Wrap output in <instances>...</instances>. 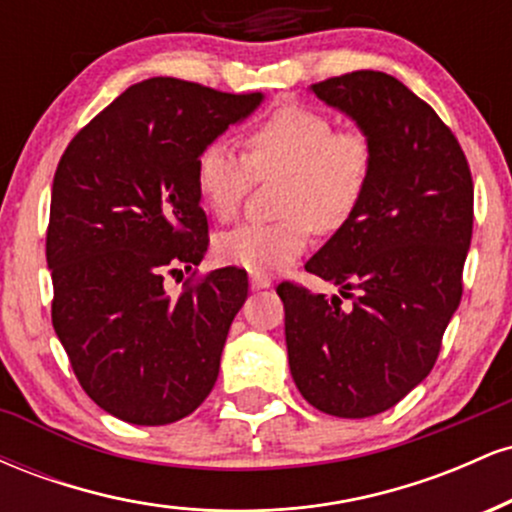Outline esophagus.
<instances>
[{
	"label": "esophagus",
	"mask_w": 512,
	"mask_h": 512,
	"mask_svg": "<svg viewBox=\"0 0 512 512\" xmlns=\"http://www.w3.org/2000/svg\"><path fill=\"white\" fill-rule=\"evenodd\" d=\"M269 286H272V279H267V276H260V274H252L250 276V289L252 291L269 289Z\"/></svg>",
	"instance_id": "esophagus-1"
}]
</instances>
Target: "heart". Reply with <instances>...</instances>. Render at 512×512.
Returning <instances> with one entry per match:
<instances>
[{"mask_svg": "<svg viewBox=\"0 0 512 512\" xmlns=\"http://www.w3.org/2000/svg\"><path fill=\"white\" fill-rule=\"evenodd\" d=\"M373 146L356 129H334L327 115L281 105L245 137V156L223 142L199 151L195 182L204 209L231 221L255 178L284 175L279 221L245 223L214 243L219 262L250 274H272L296 260L310 231H337L366 195Z\"/></svg>", "mask_w": 512, "mask_h": 512, "instance_id": "1", "label": "heart"}]
</instances>
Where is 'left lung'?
Masks as SVG:
<instances>
[{
    "label": "left lung",
    "instance_id": "1",
    "mask_svg": "<svg viewBox=\"0 0 512 512\" xmlns=\"http://www.w3.org/2000/svg\"><path fill=\"white\" fill-rule=\"evenodd\" d=\"M310 93L354 120L373 146L361 204L305 262L354 305L289 281L276 293L298 392L325 414L366 419L395 407L436 363L462 298L472 173L436 110L395 76L366 69Z\"/></svg>",
    "mask_w": 512,
    "mask_h": 512
}]
</instances>
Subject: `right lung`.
Here are the masks:
<instances>
[{"instance_id":"obj_1","label":"right lung","mask_w":512,"mask_h":512,"mask_svg":"<svg viewBox=\"0 0 512 512\" xmlns=\"http://www.w3.org/2000/svg\"><path fill=\"white\" fill-rule=\"evenodd\" d=\"M262 93L156 76L129 86L69 142L50 197L52 325L103 411L137 426L192 414L219 378L248 274L211 272L178 298L207 252L197 156L250 117Z\"/></svg>"}]
</instances>
